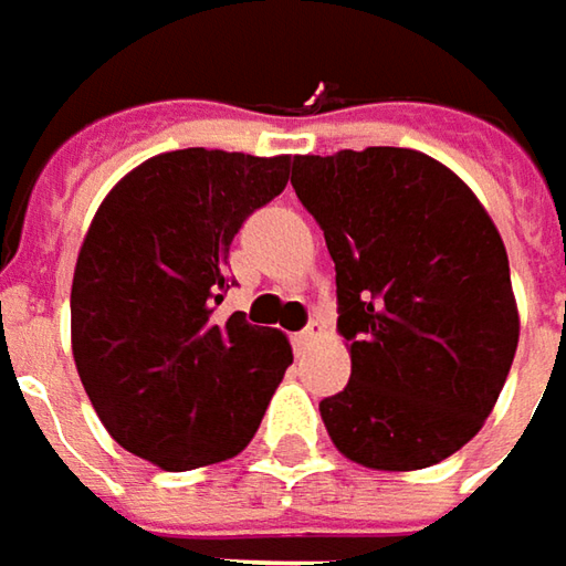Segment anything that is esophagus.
Masks as SVG:
<instances>
[{
    "label": "esophagus",
    "mask_w": 566,
    "mask_h": 566,
    "mask_svg": "<svg viewBox=\"0 0 566 566\" xmlns=\"http://www.w3.org/2000/svg\"><path fill=\"white\" fill-rule=\"evenodd\" d=\"M321 334H324V324H321V321H312V324H308L305 331H298V334L293 337L295 349H308V346H312V343H315Z\"/></svg>",
    "instance_id": "1"
}]
</instances>
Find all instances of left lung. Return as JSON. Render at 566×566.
Wrapping results in <instances>:
<instances>
[{
	"instance_id": "8db88e82",
	"label": "left lung",
	"mask_w": 566,
	"mask_h": 566,
	"mask_svg": "<svg viewBox=\"0 0 566 566\" xmlns=\"http://www.w3.org/2000/svg\"><path fill=\"white\" fill-rule=\"evenodd\" d=\"M293 188L324 229L353 359L321 400L331 441L384 472L441 463L479 434L516 353L501 232L457 172L406 147L295 157Z\"/></svg>"
}]
</instances>
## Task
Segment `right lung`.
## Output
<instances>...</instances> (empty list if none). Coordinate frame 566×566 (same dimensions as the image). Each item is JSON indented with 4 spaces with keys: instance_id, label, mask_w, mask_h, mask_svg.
<instances>
[{
    "instance_id": "1",
    "label": "right lung",
    "mask_w": 566,
    "mask_h": 566,
    "mask_svg": "<svg viewBox=\"0 0 566 566\" xmlns=\"http://www.w3.org/2000/svg\"><path fill=\"white\" fill-rule=\"evenodd\" d=\"M290 182V157L169 150L94 213L72 280V353L113 441L166 472L254 438L293 365L290 339L213 315L235 232Z\"/></svg>"
}]
</instances>
